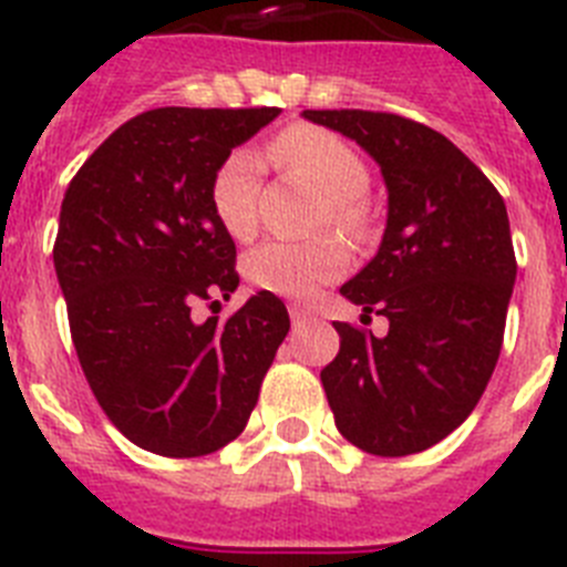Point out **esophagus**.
I'll return each instance as SVG.
<instances>
[{
  "mask_svg": "<svg viewBox=\"0 0 567 567\" xmlns=\"http://www.w3.org/2000/svg\"><path fill=\"white\" fill-rule=\"evenodd\" d=\"M289 318H292L295 329H303V326L311 323V315L306 309H300V306H292V309H289Z\"/></svg>",
  "mask_w": 567,
  "mask_h": 567,
  "instance_id": "obj_1",
  "label": "esophagus"
}]
</instances>
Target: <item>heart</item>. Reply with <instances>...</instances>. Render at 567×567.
<instances>
[{"instance_id":"obj_1","label":"heart","mask_w":567,"mask_h":567,"mask_svg":"<svg viewBox=\"0 0 567 567\" xmlns=\"http://www.w3.org/2000/svg\"><path fill=\"white\" fill-rule=\"evenodd\" d=\"M269 154L300 182L329 199L326 219L348 236L365 225L362 196L371 174L360 154L337 134L318 126H289L269 145ZM258 185L261 159L249 148H236L219 163L210 182V205L227 236L247 241L258 227ZM348 269V249L340 238H318L309 244L264 241L244 258V275L264 292L292 300H311L320 287Z\"/></svg>"}]
</instances>
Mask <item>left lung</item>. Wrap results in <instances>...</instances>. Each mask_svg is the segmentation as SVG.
<instances>
[{
	"mask_svg": "<svg viewBox=\"0 0 567 567\" xmlns=\"http://www.w3.org/2000/svg\"><path fill=\"white\" fill-rule=\"evenodd\" d=\"M306 121L371 154L388 185L379 252L340 289L388 318V334L334 323L340 354L320 371L334 424L382 458L453 433L497 365L517 261L503 196L444 134L391 112L306 109Z\"/></svg>",
	"mask_w": 567,
	"mask_h": 567,
	"instance_id": "8db88e82",
	"label": "left lung"
}]
</instances>
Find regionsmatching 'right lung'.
<instances>
[{"mask_svg": "<svg viewBox=\"0 0 567 567\" xmlns=\"http://www.w3.org/2000/svg\"><path fill=\"white\" fill-rule=\"evenodd\" d=\"M280 109L165 106L123 123L72 176L53 261L83 377L109 422L165 458H196L247 427L289 331L258 292L227 320L199 300L238 287L236 244L210 205L221 159Z\"/></svg>", "mask_w": 567, "mask_h": 567, "instance_id": "1", "label": "right lung"}]
</instances>
